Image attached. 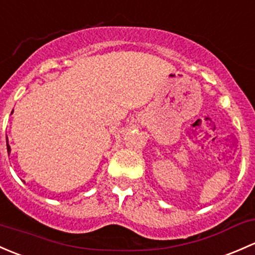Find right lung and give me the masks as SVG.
<instances>
[{
	"label": "right lung",
	"mask_w": 255,
	"mask_h": 255,
	"mask_svg": "<svg viewBox=\"0 0 255 255\" xmlns=\"http://www.w3.org/2000/svg\"><path fill=\"white\" fill-rule=\"evenodd\" d=\"M7 151H8V154L10 152V146H9V144H8V138H7Z\"/></svg>",
	"instance_id": "right-lung-1"
}]
</instances>
